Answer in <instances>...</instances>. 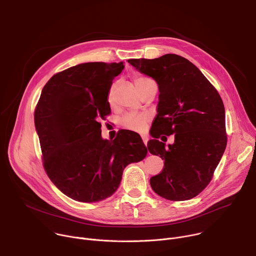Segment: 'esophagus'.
I'll return each instance as SVG.
<instances>
[{
    "label": "esophagus",
    "mask_w": 256,
    "mask_h": 256,
    "mask_svg": "<svg viewBox=\"0 0 256 256\" xmlns=\"http://www.w3.org/2000/svg\"><path fill=\"white\" fill-rule=\"evenodd\" d=\"M142 142L144 144V146H147V142H148V138L146 136H142Z\"/></svg>",
    "instance_id": "1"
}]
</instances>
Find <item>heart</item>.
<instances>
[{"label":"heart","mask_w":256,"mask_h":256,"mask_svg":"<svg viewBox=\"0 0 256 256\" xmlns=\"http://www.w3.org/2000/svg\"><path fill=\"white\" fill-rule=\"evenodd\" d=\"M151 81V79L144 76H138L134 78V84L140 92ZM108 101H112V91L108 94ZM148 120L149 116L147 114H128L122 120V126L128 130H142Z\"/></svg>","instance_id":"1"}]
</instances>
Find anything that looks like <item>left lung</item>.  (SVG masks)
<instances>
[{
    "label": "left lung",
    "mask_w": 256,
    "mask_h": 256,
    "mask_svg": "<svg viewBox=\"0 0 256 256\" xmlns=\"http://www.w3.org/2000/svg\"><path fill=\"white\" fill-rule=\"evenodd\" d=\"M128 62L153 78L160 92L158 114L150 130L154 138L147 147L164 160V168L151 177V188L169 200H190L210 184L226 149L222 98L202 72L180 56ZM173 133L174 142L168 148L158 140L161 134Z\"/></svg>",
    "instance_id": "8db88e82"
}]
</instances>
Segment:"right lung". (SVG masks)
Masks as SVG:
<instances>
[{"label":"right lung","mask_w":256,"mask_h":256,"mask_svg":"<svg viewBox=\"0 0 256 256\" xmlns=\"http://www.w3.org/2000/svg\"><path fill=\"white\" fill-rule=\"evenodd\" d=\"M124 62H84L54 75L34 112L44 166L66 196L96 202L112 196L124 169L142 161L148 150L140 136L122 130L103 140L98 120L110 114L107 100Z\"/></svg>","instance_id":"right-lung-1"}]
</instances>
